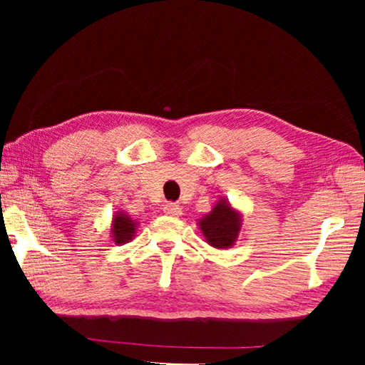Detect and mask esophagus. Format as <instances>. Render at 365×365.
<instances>
[{
  "label": "esophagus",
  "mask_w": 365,
  "mask_h": 365,
  "mask_svg": "<svg viewBox=\"0 0 365 365\" xmlns=\"http://www.w3.org/2000/svg\"><path fill=\"white\" fill-rule=\"evenodd\" d=\"M163 211H164V214L170 215V217H178V215L182 214V207L175 205V202H165Z\"/></svg>",
  "instance_id": "1"
}]
</instances>
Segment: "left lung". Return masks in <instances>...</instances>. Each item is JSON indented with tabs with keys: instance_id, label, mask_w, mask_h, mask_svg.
Instances as JSON below:
<instances>
[{
	"instance_id": "1",
	"label": "left lung",
	"mask_w": 365,
	"mask_h": 365,
	"mask_svg": "<svg viewBox=\"0 0 365 365\" xmlns=\"http://www.w3.org/2000/svg\"><path fill=\"white\" fill-rule=\"evenodd\" d=\"M243 214L230 205L225 197L215 202L211 212L197 219V227L205 237V242L215 250H228L237 243L242 232Z\"/></svg>"
}]
</instances>
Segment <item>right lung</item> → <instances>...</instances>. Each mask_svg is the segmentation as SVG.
Returning <instances> with one entry per match:
<instances>
[{
    "label": "right lung",
    "mask_w": 365,
    "mask_h": 365,
    "mask_svg": "<svg viewBox=\"0 0 365 365\" xmlns=\"http://www.w3.org/2000/svg\"><path fill=\"white\" fill-rule=\"evenodd\" d=\"M137 225L138 222L132 219L125 211H117L110 222V240L119 246L130 243L137 237Z\"/></svg>",
    "instance_id": "obj_1"
}]
</instances>
